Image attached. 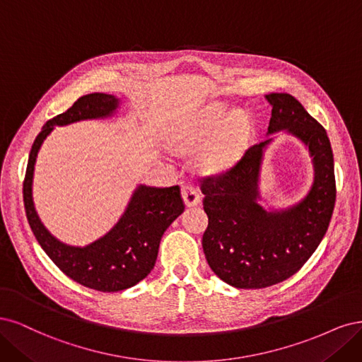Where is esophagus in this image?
<instances>
[{"mask_svg": "<svg viewBox=\"0 0 362 362\" xmlns=\"http://www.w3.org/2000/svg\"><path fill=\"white\" fill-rule=\"evenodd\" d=\"M182 197H183V202L188 207L197 206L198 203L202 202V195L198 192L192 186H183L182 188Z\"/></svg>", "mask_w": 362, "mask_h": 362, "instance_id": "1", "label": "esophagus"}]
</instances>
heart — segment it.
Returning <instances> with one entry per match:
<instances>
[{"label":"heart","instance_id":"obj_1","mask_svg":"<svg viewBox=\"0 0 362 362\" xmlns=\"http://www.w3.org/2000/svg\"><path fill=\"white\" fill-rule=\"evenodd\" d=\"M214 137L198 162L207 174H223L238 164L251 135V120L242 111H230L223 103H209L168 134L173 147L183 151L198 148Z\"/></svg>","mask_w":362,"mask_h":362}]
</instances>
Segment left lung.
Returning <instances> with one entry per match:
<instances>
[{"label": "left lung", "instance_id": "8db88e82", "mask_svg": "<svg viewBox=\"0 0 362 362\" xmlns=\"http://www.w3.org/2000/svg\"><path fill=\"white\" fill-rule=\"evenodd\" d=\"M264 99L272 107L266 136L284 132L304 144L315 177L299 202L284 208L262 206L261 165L275 138L269 137L252 146L224 176L203 182V207L209 218L203 235L206 260L216 276L236 288L269 287L295 275L326 235L335 204L328 134L293 96L271 93Z\"/></svg>", "mask_w": 362, "mask_h": 362}]
</instances>
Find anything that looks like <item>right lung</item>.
Returning a JSON list of instances; mask_svg holds the SVG:
<instances>
[{
	"label": "right lung",
	"instance_id": "add662e5",
	"mask_svg": "<svg viewBox=\"0 0 362 362\" xmlns=\"http://www.w3.org/2000/svg\"><path fill=\"white\" fill-rule=\"evenodd\" d=\"M120 107L122 99L117 96L91 93L79 98L66 112L46 122L34 139L24 180L27 219L42 250L69 278L99 291L129 288L153 269L162 235L185 211L180 188L136 185L124 212L112 228L99 239L79 247L62 242L42 223L33 200L34 165L43 141L55 126L110 119L119 112Z\"/></svg>",
	"mask_w": 362,
	"mask_h": 362
}]
</instances>
